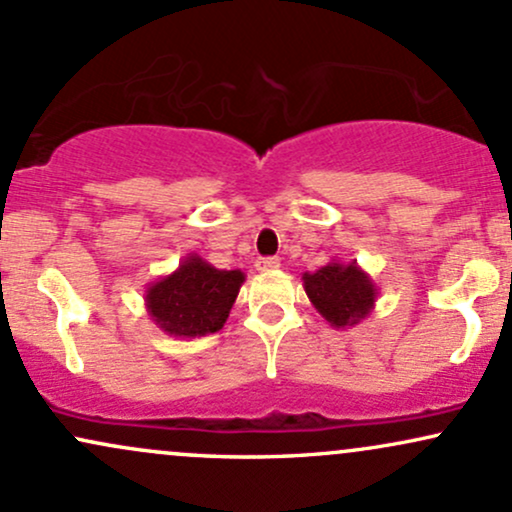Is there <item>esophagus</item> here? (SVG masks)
<instances>
[{"label":"esophagus","instance_id":"34e87169","mask_svg":"<svg viewBox=\"0 0 512 512\" xmlns=\"http://www.w3.org/2000/svg\"><path fill=\"white\" fill-rule=\"evenodd\" d=\"M279 260L276 257H262V260H257L255 267L260 269V272H274V269H279Z\"/></svg>","mask_w":512,"mask_h":512}]
</instances>
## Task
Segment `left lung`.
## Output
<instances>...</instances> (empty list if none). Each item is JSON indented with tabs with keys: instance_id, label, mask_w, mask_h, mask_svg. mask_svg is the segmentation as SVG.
<instances>
[{
	"instance_id": "1",
	"label": "left lung",
	"mask_w": 512,
	"mask_h": 512,
	"mask_svg": "<svg viewBox=\"0 0 512 512\" xmlns=\"http://www.w3.org/2000/svg\"><path fill=\"white\" fill-rule=\"evenodd\" d=\"M303 289L313 308L334 330H346L366 320L378 298V286L358 267L356 260H332L317 272H305Z\"/></svg>"
}]
</instances>
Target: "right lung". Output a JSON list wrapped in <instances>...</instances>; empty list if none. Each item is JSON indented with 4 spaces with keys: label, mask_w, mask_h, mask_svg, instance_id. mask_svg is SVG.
Returning <instances> with one entry per match:
<instances>
[{
    "label": "right lung",
    "mask_w": 512,
    "mask_h": 512,
    "mask_svg": "<svg viewBox=\"0 0 512 512\" xmlns=\"http://www.w3.org/2000/svg\"><path fill=\"white\" fill-rule=\"evenodd\" d=\"M243 281L240 269H216L199 255H187L175 272L146 286V313L170 337H207L228 320Z\"/></svg>",
    "instance_id": "right-lung-1"
}]
</instances>
